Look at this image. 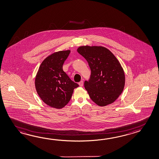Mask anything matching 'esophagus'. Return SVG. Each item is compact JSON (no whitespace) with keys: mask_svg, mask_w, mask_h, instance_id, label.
I'll list each match as a JSON object with an SVG mask.
<instances>
[{"mask_svg":"<svg viewBox=\"0 0 159 159\" xmlns=\"http://www.w3.org/2000/svg\"><path fill=\"white\" fill-rule=\"evenodd\" d=\"M79 86H80V87H83V81H80L79 83Z\"/></svg>","mask_w":159,"mask_h":159,"instance_id":"obj_1","label":"esophagus"}]
</instances>
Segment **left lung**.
I'll return each instance as SVG.
<instances>
[{
	"instance_id": "1",
	"label": "left lung",
	"mask_w": 159,
	"mask_h": 159,
	"mask_svg": "<svg viewBox=\"0 0 159 159\" xmlns=\"http://www.w3.org/2000/svg\"><path fill=\"white\" fill-rule=\"evenodd\" d=\"M77 52L90 67L91 78L85 81V89L99 107L113 103L122 93L125 84L123 68L115 55L101 46H81Z\"/></svg>"
}]
</instances>
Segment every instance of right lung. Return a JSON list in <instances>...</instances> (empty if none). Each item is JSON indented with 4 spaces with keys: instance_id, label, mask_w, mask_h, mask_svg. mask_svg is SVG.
<instances>
[{
    "instance_id": "1",
    "label": "right lung",
    "mask_w": 159,
    "mask_h": 159,
    "mask_svg": "<svg viewBox=\"0 0 159 159\" xmlns=\"http://www.w3.org/2000/svg\"><path fill=\"white\" fill-rule=\"evenodd\" d=\"M70 53V50L52 53L43 61L36 74V91L50 107H65L70 100L74 89L79 87L63 70V65Z\"/></svg>"
}]
</instances>
